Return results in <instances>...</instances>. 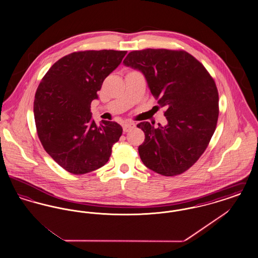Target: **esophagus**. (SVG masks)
<instances>
[{
  "label": "esophagus",
  "mask_w": 258,
  "mask_h": 258,
  "mask_svg": "<svg viewBox=\"0 0 258 258\" xmlns=\"http://www.w3.org/2000/svg\"><path fill=\"white\" fill-rule=\"evenodd\" d=\"M135 127V124L134 123H124L123 124V130L124 133H127Z\"/></svg>",
  "instance_id": "esophagus-1"
}]
</instances>
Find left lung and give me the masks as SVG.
Segmentation results:
<instances>
[{
  "label": "left lung",
  "mask_w": 258,
  "mask_h": 258,
  "mask_svg": "<svg viewBox=\"0 0 258 258\" xmlns=\"http://www.w3.org/2000/svg\"><path fill=\"white\" fill-rule=\"evenodd\" d=\"M123 64L142 73L152 95L165 107L167 124L137 126L145 134L138 147L142 162L164 176L187 170L204 153L219 117V94L204 66L182 50L133 51Z\"/></svg>",
  "instance_id": "8db88e82"
}]
</instances>
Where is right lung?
<instances>
[{"label":"right lung","mask_w":258,"mask_h":258,"mask_svg":"<svg viewBox=\"0 0 258 258\" xmlns=\"http://www.w3.org/2000/svg\"><path fill=\"white\" fill-rule=\"evenodd\" d=\"M126 51L74 52L56 61L37 87L34 115L38 138L50 157L67 171L85 174L103 166L123 133L116 122L92 119L104 79Z\"/></svg>","instance_id":"1"}]
</instances>
